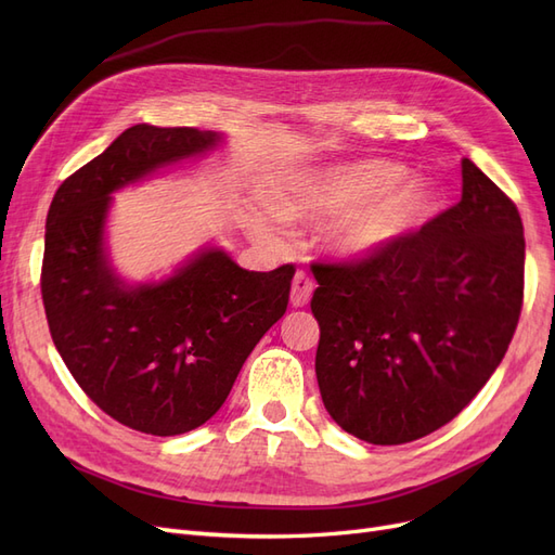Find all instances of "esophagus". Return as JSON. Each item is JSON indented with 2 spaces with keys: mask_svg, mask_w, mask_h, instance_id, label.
<instances>
[{
  "mask_svg": "<svg viewBox=\"0 0 555 555\" xmlns=\"http://www.w3.org/2000/svg\"><path fill=\"white\" fill-rule=\"evenodd\" d=\"M312 289H314L312 280H310L304 271H298V273L294 275V282H292V306H294V308L308 306V300H310V296H312Z\"/></svg>",
  "mask_w": 555,
  "mask_h": 555,
  "instance_id": "obj_1",
  "label": "esophagus"
}]
</instances>
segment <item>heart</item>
I'll list each match as a JSON object with an SVG mask.
<instances>
[{"mask_svg": "<svg viewBox=\"0 0 555 555\" xmlns=\"http://www.w3.org/2000/svg\"><path fill=\"white\" fill-rule=\"evenodd\" d=\"M268 208L280 222H317L319 243L338 261H365L408 241L440 210L433 182L391 159H359L282 176L268 184ZM255 238L273 243L271 217L249 215Z\"/></svg>", "mask_w": 555, "mask_h": 555, "instance_id": "heart-1", "label": "heart"}]
</instances>
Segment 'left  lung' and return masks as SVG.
<instances>
[{"instance_id": "obj_1", "label": "left lung", "mask_w": 555, "mask_h": 555, "mask_svg": "<svg viewBox=\"0 0 555 555\" xmlns=\"http://www.w3.org/2000/svg\"><path fill=\"white\" fill-rule=\"evenodd\" d=\"M520 215L463 159V194L408 241L351 266H312L324 408L371 444L442 428L491 379L524 300Z\"/></svg>"}]
</instances>
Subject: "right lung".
Returning <instances> with one entry per match:
<instances>
[{"mask_svg":"<svg viewBox=\"0 0 555 555\" xmlns=\"http://www.w3.org/2000/svg\"><path fill=\"white\" fill-rule=\"evenodd\" d=\"M222 143L220 131L133 125L60 184L46 220L41 294L62 361L115 422L159 438L194 430L224 405L289 304L294 266L245 271L212 243L143 282L113 263V194Z\"/></svg>","mask_w":555,"mask_h":555,"instance_id":"obj_1","label":"right lung"}]
</instances>
